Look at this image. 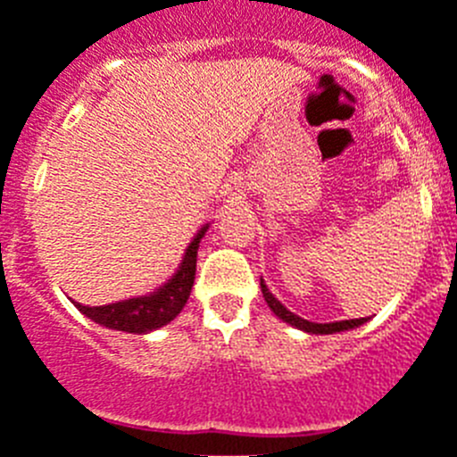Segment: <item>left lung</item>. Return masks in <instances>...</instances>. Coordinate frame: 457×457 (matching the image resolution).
<instances>
[{"mask_svg":"<svg viewBox=\"0 0 457 457\" xmlns=\"http://www.w3.org/2000/svg\"><path fill=\"white\" fill-rule=\"evenodd\" d=\"M262 293H263V300L268 302V306H270L272 313L277 315L279 320H284L287 325L295 327V329L300 331H306V334H318V336H325V334H340V331H349V329H356V327L365 325L368 322V318H356V320H338V322H309V320L300 318V315H295L293 311H288L287 306L281 304L279 300H277L275 295L270 293V288L266 287V281L262 279Z\"/></svg>","mask_w":457,"mask_h":457,"instance_id":"obj_1","label":"left lung"}]
</instances>
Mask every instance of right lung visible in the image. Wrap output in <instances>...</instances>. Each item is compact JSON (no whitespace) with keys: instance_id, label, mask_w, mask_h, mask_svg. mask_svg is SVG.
Wrapping results in <instances>:
<instances>
[{"instance_id":"add662e5","label":"right lung","mask_w":457,"mask_h":457,"mask_svg":"<svg viewBox=\"0 0 457 457\" xmlns=\"http://www.w3.org/2000/svg\"><path fill=\"white\" fill-rule=\"evenodd\" d=\"M207 229L209 223H204L195 232V237L191 238L185 254H182V262L178 263V270L162 287H157L155 291L104 306H85L80 302H74V306L85 318L105 327V329L126 331V334H151V331L169 325L170 320L185 309L187 300H189L191 287H194L195 279L198 245Z\"/></svg>"}]
</instances>
